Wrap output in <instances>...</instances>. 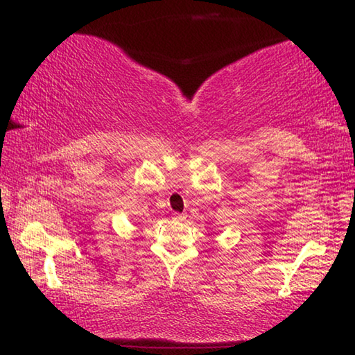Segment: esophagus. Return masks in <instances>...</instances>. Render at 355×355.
I'll list each match as a JSON object with an SVG mask.
<instances>
[{"mask_svg": "<svg viewBox=\"0 0 355 355\" xmlns=\"http://www.w3.org/2000/svg\"><path fill=\"white\" fill-rule=\"evenodd\" d=\"M172 219H173V220H184V219H186V214L173 213V214H172Z\"/></svg>", "mask_w": 355, "mask_h": 355, "instance_id": "1", "label": "esophagus"}]
</instances>
